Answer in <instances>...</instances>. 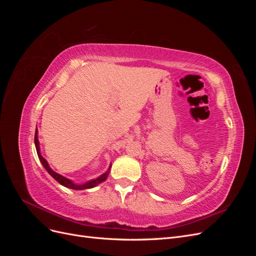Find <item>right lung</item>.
Segmentation results:
<instances>
[{
  "label": "right lung",
  "instance_id": "right-lung-1",
  "mask_svg": "<svg viewBox=\"0 0 256 256\" xmlns=\"http://www.w3.org/2000/svg\"><path fill=\"white\" fill-rule=\"evenodd\" d=\"M35 147H36V150H37V154H38V158H40L42 164L44 166V168L47 170V172L56 180L58 184H60L62 186H64V187L66 188H69V189H74V190H85V189H90V188H94L96 187L97 184L104 182L106 177L109 176V173H110V168H111V166H109V168H108V171L106 173H104L102 175H100L99 177L95 178V180H90L86 182L84 184H74L72 180H68V178L64 177L63 175H60L56 172H54L53 170L50 168L48 161L46 160L40 154V141H38V130L36 128V131H35Z\"/></svg>",
  "mask_w": 256,
  "mask_h": 256
}]
</instances>
